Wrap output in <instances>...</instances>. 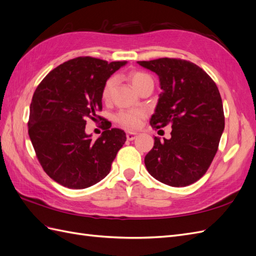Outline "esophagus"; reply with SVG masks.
<instances>
[{"mask_svg": "<svg viewBox=\"0 0 256 256\" xmlns=\"http://www.w3.org/2000/svg\"><path fill=\"white\" fill-rule=\"evenodd\" d=\"M126 136H127V140L132 141V140H134V138H136V132H127Z\"/></svg>", "mask_w": 256, "mask_h": 256, "instance_id": "34e87169", "label": "esophagus"}]
</instances>
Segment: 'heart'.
Listing matches in <instances>:
<instances>
[{
  "instance_id": "obj_1",
  "label": "heart",
  "mask_w": 256,
  "mask_h": 256,
  "mask_svg": "<svg viewBox=\"0 0 256 256\" xmlns=\"http://www.w3.org/2000/svg\"><path fill=\"white\" fill-rule=\"evenodd\" d=\"M129 81L132 84V86L138 92L144 84L147 82L152 81L150 76H148L145 72H130L129 76ZM115 85V78L111 76V78L108 79L106 83L104 84V88L102 90V98L104 102H109L112 96V92ZM146 112L143 109H130V110H122L115 115V120L118 122L120 125L122 127L128 128V129H136L140 127L143 120L145 118Z\"/></svg>"
}]
</instances>
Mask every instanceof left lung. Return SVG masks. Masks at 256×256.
<instances>
[{
	"mask_svg": "<svg viewBox=\"0 0 256 256\" xmlns=\"http://www.w3.org/2000/svg\"><path fill=\"white\" fill-rule=\"evenodd\" d=\"M156 72L162 92L150 118L154 129L172 127L171 138L154 136L144 162L148 173L172 187L198 182L210 166L224 130L222 99L202 68L180 58L138 60Z\"/></svg>",
	"mask_w": 256,
	"mask_h": 256,
	"instance_id": "left-lung-1",
	"label": "left lung"
}]
</instances>
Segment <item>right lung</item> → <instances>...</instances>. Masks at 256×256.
I'll return each instance as SVG.
<instances>
[{
  "mask_svg": "<svg viewBox=\"0 0 256 256\" xmlns=\"http://www.w3.org/2000/svg\"><path fill=\"white\" fill-rule=\"evenodd\" d=\"M127 62L79 56L54 68L34 92L28 136L44 171L69 189H84L109 174L126 142L122 130L104 120L102 136L85 132L86 120H104L102 90L106 81Z\"/></svg>",
  "mask_w": 256,
  "mask_h": 256,
  "instance_id": "add662e5",
  "label": "right lung"
}]
</instances>
